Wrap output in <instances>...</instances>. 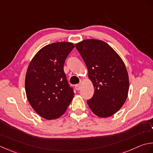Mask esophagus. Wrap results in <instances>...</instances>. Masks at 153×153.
<instances>
[{
	"label": "esophagus",
	"mask_w": 153,
	"mask_h": 153,
	"mask_svg": "<svg viewBox=\"0 0 153 153\" xmlns=\"http://www.w3.org/2000/svg\"><path fill=\"white\" fill-rule=\"evenodd\" d=\"M81 84L80 83H79V84H77V85H75V88H76V90H80V88H81Z\"/></svg>",
	"instance_id": "obj_1"
}]
</instances>
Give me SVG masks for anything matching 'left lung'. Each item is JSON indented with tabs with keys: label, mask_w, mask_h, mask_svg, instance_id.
<instances>
[{
	"label": "left lung",
	"mask_w": 153,
	"mask_h": 153,
	"mask_svg": "<svg viewBox=\"0 0 153 153\" xmlns=\"http://www.w3.org/2000/svg\"><path fill=\"white\" fill-rule=\"evenodd\" d=\"M75 46L95 90L87 104L98 117L112 116L122 107L129 91V76L122 59L101 40H83Z\"/></svg>",
	"instance_id": "left-lung-1"
}]
</instances>
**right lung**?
Masks as SVG:
<instances>
[{
  "label": "right lung",
  "instance_id": "right-lung-1",
  "mask_svg": "<svg viewBox=\"0 0 153 153\" xmlns=\"http://www.w3.org/2000/svg\"><path fill=\"white\" fill-rule=\"evenodd\" d=\"M74 45L57 42L37 53L27 68L25 88L31 106L40 116L54 120L63 115L74 97L63 67Z\"/></svg>",
  "mask_w": 153,
  "mask_h": 153
}]
</instances>
